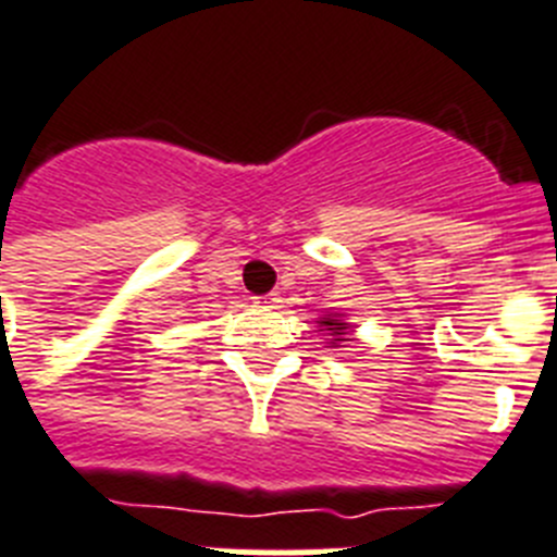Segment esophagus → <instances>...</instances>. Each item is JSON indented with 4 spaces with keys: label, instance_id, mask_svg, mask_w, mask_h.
<instances>
[{
    "label": "esophagus",
    "instance_id": "esophagus-1",
    "mask_svg": "<svg viewBox=\"0 0 557 557\" xmlns=\"http://www.w3.org/2000/svg\"><path fill=\"white\" fill-rule=\"evenodd\" d=\"M255 306L258 308H277L280 294H263V297H255Z\"/></svg>",
    "mask_w": 557,
    "mask_h": 557
}]
</instances>
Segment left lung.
<instances>
[{"mask_svg": "<svg viewBox=\"0 0 557 557\" xmlns=\"http://www.w3.org/2000/svg\"><path fill=\"white\" fill-rule=\"evenodd\" d=\"M319 327H325V331L331 333V347H338L342 342H350V338H347L350 325H347V322H342V317H338V313H327V317L319 319Z\"/></svg>", "mask_w": 557, "mask_h": 557, "instance_id": "left-lung-1", "label": "left lung"}]
</instances>
